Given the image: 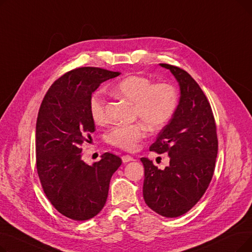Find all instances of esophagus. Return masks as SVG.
<instances>
[{
  "instance_id": "34e87169",
  "label": "esophagus",
  "mask_w": 252,
  "mask_h": 252,
  "mask_svg": "<svg viewBox=\"0 0 252 252\" xmlns=\"http://www.w3.org/2000/svg\"><path fill=\"white\" fill-rule=\"evenodd\" d=\"M122 159H123V162L124 163H127V162H129V161H134L135 159L131 156H129V155H124L123 157H122Z\"/></svg>"
}]
</instances>
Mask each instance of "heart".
Returning <instances> with one entry per match:
<instances>
[{"instance_id":"obj_1","label":"heart","mask_w":252,"mask_h":252,"mask_svg":"<svg viewBox=\"0 0 252 252\" xmlns=\"http://www.w3.org/2000/svg\"><path fill=\"white\" fill-rule=\"evenodd\" d=\"M112 94L133 104V116L140 123L114 126L107 136V142L114 147L135 151L146 136V126L150 130L161 129L174 116L179 95L177 89L168 83L153 82L143 75H129L117 83ZM90 113L97 125L106 122L105 99L96 93L90 100Z\"/></svg>"}]
</instances>
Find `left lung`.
Masks as SVG:
<instances>
[{
	"instance_id": "obj_1",
	"label": "left lung",
	"mask_w": 252,
	"mask_h": 252,
	"mask_svg": "<svg viewBox=\"0 0 252 252\" xmlns=\"http://www.w3.org/2000/svg\"><path fill=\"white\" fill-rule=\"evenodd\" d=\"M160 66L176 77L181 97L174 116L150 146V151L167 153L169 165L159 169L148 158H141L143 196L158 215L178 218L200 200L213 179L219 147L217 126L210 104L194 78L177 66Z\"/></svg>"
}]
</instances>
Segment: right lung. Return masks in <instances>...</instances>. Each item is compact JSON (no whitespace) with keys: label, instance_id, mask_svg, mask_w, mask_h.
I'll use <instances>...</instances> for the list:
<instances>
[{"label":"right lung","instance_id":"obj_1","mask_svg":"<svg viewBox=\"0 0 252 252\" xmlns=\"http://www.w3.org/2000/svg\"><path fill=\"white\" fill-rule=\"evenodd\" d=\"M119 74L98 67L68 71L51 86L38 110L37 175L52 205L73 220H87L100 213L110 179L122 164L118 156L106 152L89 165L82 159L81 148L96 129L90 113L92 93Z\"/></svg>","mask_w":252,"mask_h":252}]
</instances>
